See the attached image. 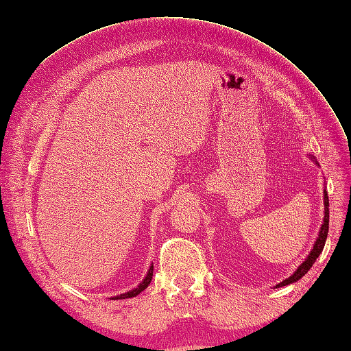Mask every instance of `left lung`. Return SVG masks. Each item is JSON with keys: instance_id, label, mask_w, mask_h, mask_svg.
<instances>
[{"instance_id": "left-lung-1", "label": "left lung", "mask_w": 351, "mask_h": 351, "mask_svg": "<svg viewBox=\"0 0 351 351\" xmlns=\"http://www.w3.org/2000/svg\"><path fill=\"white\" fill-rule=\"evenodd\" d=\"M324 193H325V195H324L325 217H324V224H322V227H321L319 237H317V240H316V243H315V246H313V249H312V252H311L309 256H307V259L300 265L299 268H297V271L291 275L290 278L284 280V281H282V282H280L277 287H284V285H289V284H291V282L299 281V280L303 277V275L312 268V265L315 263L316 258L319 256V254L322 253L324 246H325V241H326V236H328V228H329V200H328V193H326V190H325Z\"/></svg>"}]
</instances>
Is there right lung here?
<instances>
[{"label":"right lung","mask_w":351,"mask_h":351,"mask_svg":"<svg viewBox=\"0 0 351 351\" xmlns=\"http://www.w3.org/2000/svg\"><path fill=\"white\" fill-rule=\"evenodd\" d=\"M152 275H154V265L152 267L149 268V271H147V275L145 277V280L139 284V287H136L134 290H132V291H129V293H125V294H120V295H117V297H114V300H120V299H129V297H134V295H137L139 293H142L147 285L151 284V281H152Z\"/></svg>","instance_id":"right-lung-1"}]
</instances>
